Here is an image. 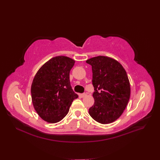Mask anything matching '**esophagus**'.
Returning <instances> with one entry per match:
<instances>
[{"label": "esophagus", "mask_w": 160, "mask_h": 160, "mask_svg": "<svg viewBox=\"0 0 160 160\" xmlns=\"http://www.w3.org/2000/svg\"><path fill=\"white\" fill-rule=\"evenodd\" d=\"M86 95H86V93H82V94L80 95V96H81L82 98H83V97H85Z\"/></svg>", "instance_id": "esophagus-1"}]
</instances>
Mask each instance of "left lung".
Instances as JSON below:
<instances>
[{
  "label": "left lung",
  "mask_w": 160,
  "mask_h": 160,
  "mask_svg": "<svg viewBox=\"0 0 160 160\" xmlns=\"http://www.w3.org/2000/svg\"><path fill=\"white\" fill-rule=\"evenodd\" d=\"M86 63L92 67L95 90V102L89 113L99 123H112L119 118L129 101L130 85L127 72L119 62L110 57H94Z\"/></svg>",
  "instance_id": "8db88e82"
}]
</instances>
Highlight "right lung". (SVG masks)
Masks as SVG:
<instances>
[{"label":"right lung","mask_w":160,"mask_h":160,"mask_svg":"<svg viewBox=\"0 0 160 160\" xmlns=\"http://www.w3.org/2000/svg\"><path fill=\"white\" fill-rule=\"evenodd\" d=\"M75 61L59 56L41 67L33 78L31 95L33 108L41 118L49 123L62 120L78 95L70 83L69 73Z\"/></svg>","instance_id":"1"}]
</instances>
